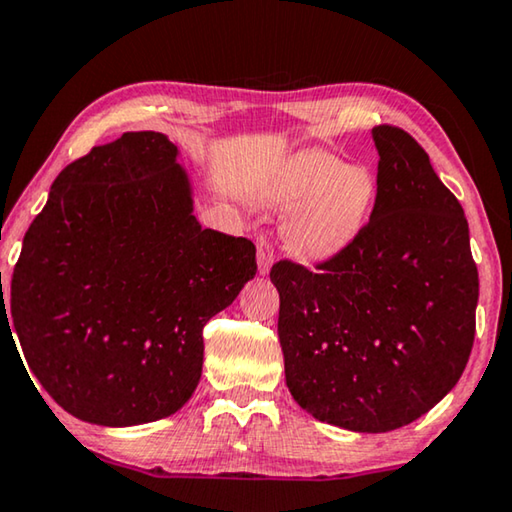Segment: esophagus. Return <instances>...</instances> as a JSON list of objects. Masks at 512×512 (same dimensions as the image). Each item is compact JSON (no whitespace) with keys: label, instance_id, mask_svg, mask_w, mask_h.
<instances>
[{"label":"esophagus","instance_id":"34e87169","mask_svg":"<svg viewBox=\"0 0 512 512\" xmlns=\"http://www.w3.org/2000/svg\"><path fill=\"white\" fill-rule=\"evenodd\" d=\"M275 262V250H273V243L264 237V234H259L257 237V269L262 275H266L271 271V266Z\"/></svg>","mask_w":512,"mask_h":512}]
</instances>
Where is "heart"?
<instances>
[{
	"label": "heart",
	"instance_id": "heart-1",
	"mask_svg": "<svg viewBox=\"0 0 512 512\" xmlns=\"http://www.w3.org/2000/svg\"><path fill=\"white\" fill-rule=\"evenodd\" d=\"M376 193V180L364 166L305 150L285 161L266 198L278 207H294L285 230L291 253L305 262H326L360 237Z\"/></svg>",
	"mask_w": 512,
	"mask_h": 512
}]
</instances>
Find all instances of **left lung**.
Returning <instances> with one entry per match:
<instances>
[{"instance_id":"obj_1","label":"left lung","mask_w":512,"mask_h":512,"mask_svg":"<svg viewBox=\"0 0 512 512\" xmlns=\"http://www.w3.org/2000/svg\"><path fill=\"white\" fill-rule=\"evenodd\" d=\"M371 134L378 193L360 237L316 273L289 259L271 269L291 396L355 433L410 424L456 387L478 303L458 198L408 132L380 125Z\"/></svg>"}]
</instances>
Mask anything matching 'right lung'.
<instances>
[{
	"label": "right lung",
	"instance_id": "add662e5",
	"mask_svg": "<svg viewBox=\"0 0 512 512\" xmlns=\"http://www.w3.org/2000/svg\"><path fill=\"white\" fill-rule=\"evenodd\" d=\"M177 154L166 134L125 132L63 168L0 305L29 371L88 424L180 410L200 383L202 328L257 273L253 241L202 230Z\"/></svg>",
	"mask_w": 512,
	"mask_h": 512
}]
</instances>
